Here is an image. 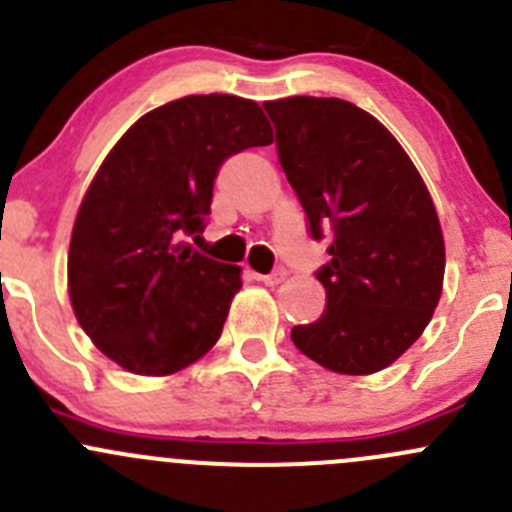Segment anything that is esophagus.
I'll return each instance as SVG.
<instances>
[{
    "label": "esophagus",
    "instance_id": "34e87169",
    "mask_svg": "<svg viewBox=\"0 0 512 512\" xmlns=\"http://www.w3.org/2000/svg\"><path fill=\"white\" fill-rule=\"evenodd\" d=\"M252 275H255V280L265 282V285H280V282L287 277V270L277 267V270H272L270 275H260V272H252Z\"/></svg>",
    "mask_w": 512,
    "mask_h": 512
}]
</instances>
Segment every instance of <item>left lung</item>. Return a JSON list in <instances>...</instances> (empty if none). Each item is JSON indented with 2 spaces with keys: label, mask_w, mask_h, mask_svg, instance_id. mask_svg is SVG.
<instances>
[{
  "label": "left lung",
  "mask_w": 512,
  "mask_h": 512,
  "mask_svg": "<svg viewBox=\"0 0 512 512\" xmlns=\"http://www.w3.org/2000/svg\"><path fill=\"white\" fill-rule=\"evenodd\" d=\"M265 112L310 235H332L330 262L317 270L327 307L292 327V342L340 375L393 365L443 292V230L423 177L400 142L345 99L287 97Z\"/></svg>",
  "instance_id": "left-lung-1"
}]
</instances>
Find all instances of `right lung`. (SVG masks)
I'll list each match as a JSON object with an SVG mask.
<instances>
[{
  "mask_svg": "<svg viewBox=\"0 0 512 512\" xmlns=\"http://www.w3.org/2000/svg\"><path fill=\"white\" fill-rule=\"evenodd\" d=\"M272 142L262 107L190 94L152 109L94 175L67 257L74 315L94 345L135 375H172L222 335L240 267L187 245L200 237L222 162Z\"/></svg>",
  "mask_w": 512,
  "mask_h": 512,
  "instance_id": "add662e5",
  "label": "right lung"
}]
</instances>
